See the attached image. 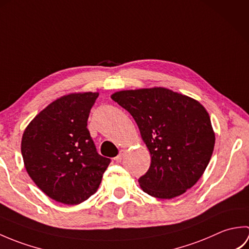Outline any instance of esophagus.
<instances>
[{"instance_id": "esophagus-1", "label": "esophagus", "mask_w": 249, "mask_h": 249, "mask_svg": "<svg viewBox=\"0 0 249 249\" xmlns=\"http://www.w3.org/2000/svg\"><path fill=\"white\" fill-rule=\"evenodd\" d=\"M124 154H125V150H121V151L119 152V155L114 158V160H115L116 162H121L122 160H123Z\"/></svg>"}]
</instances>
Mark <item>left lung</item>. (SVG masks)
<instances>
[{"mask_svg":"<svg viewBox=\"0 0 249 249\" xmlns=\"http://www.w3.org/2000/svg\"><path fill=\"white\" fill-rule=\"evenodd\" d=\"M138 125L151 166L138 182L144 193L171 199L193 187L208 167L215 135L200 103L163 88L130 89L111 96Z\"/></svg>","mask_w":249,"mask_h":249,"instance_id":"1","label":"left lung"}]
</instances>
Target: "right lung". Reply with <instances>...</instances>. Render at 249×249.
Returning a JSON list of instances; mask_svg holds the SVG:
<instances>
[{
  "instance_id": "obj_1",
  "label": "right lung",
  "mask_w": 249,
  "mask_h": 249,
  "mask_svg": "<svg viewBox=\"0 0 249 249\" xmlns=\"http://www.w3.org/2000/svg\"><path fill=\"white\" fill-rule=\"evenodd\" d=\"M98 93L71 94L50 104L24 130L26 171L57 202L78 204L96 192L110 158L98 154L88 119Z\"/></svg>"
}]
</instances>
